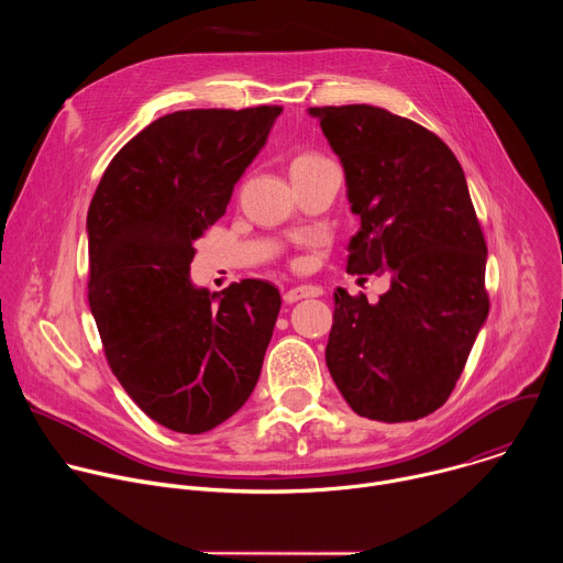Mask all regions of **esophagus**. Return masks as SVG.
Listing matches in <instances>:
<instances>
[{
	"mask_svg": "<svg viewBox=\"0 0 563 563\" xmlns=\"http://www.w3.org/2000/svg\"><path fill=\"white\" fill-rule=\"evenodd\" d=\"M323 294V289L320 287H316V285H298V287H291V289H287L285 291V302H298V300H302V298H313V296H320Z\"/></svg>",
	"mask_w": 563,
	"mask_h": 563,
	"instance_id": "esophagus-1",
	"label": "esophagus"
}]
</instances>
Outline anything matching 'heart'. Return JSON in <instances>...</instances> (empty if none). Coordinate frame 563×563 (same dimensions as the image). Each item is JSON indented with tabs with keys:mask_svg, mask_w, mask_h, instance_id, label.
<instances>
[{
	"mask_svg": "<svg viewBox=\"0 0 563 563\" xmlns=\"http://www.w3.org/2000/svg\"><path fill=\"white\" fill-rule=\"evenodd\" d=\"M318 159H323L320 155H316V153H302V155H298L294 163H291V167H298V165H309V163H318Z\"/></svg>",
	"mask_w": 563,
	"mask_h": 563,
	"instance_id": "b5f03b06",
	"label": "heart"
}]
</instances>
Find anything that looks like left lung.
<instances>
[{"instance_id":"8db88e82","label":"left lung","mask_w":563,"mask_h":563,"mask_svg":"<svg viewBox=\"0 0 563 563\" xmlns=\"http://www.w3.org/2000/svg\"><path fill=\"white\" fill-rule=\"evenodd\" d=\"M339 155L361 229L347 274H389L378 302L334 291L325 350L350 408L372 421H417L454 389L484 328L488 247L450 146L369 104L311 107Z\"/></svg>"}]
</instances>
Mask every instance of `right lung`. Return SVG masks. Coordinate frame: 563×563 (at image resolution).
I'll list each match as a JSON object with an SVG mask.
<instances>
[{
	"mask_svg": "<svg viewBox=\"0 0 563 563\" xmlns=\"http://www.w3.org/2000/svg\"><path fill=\"white\" fill-rule=\"evenodd\" d=\"M280 111L157 118L115 153L89 207V305L107 361L135 406L174 432L213 430L261 376L278 289L247 278L211 294L189 269Z\"/></svg>",
	"mask_w": 563,
	"mask_h": 563,
	"instance_id": "1",
	"label": "right lung"
}]
</instances>
